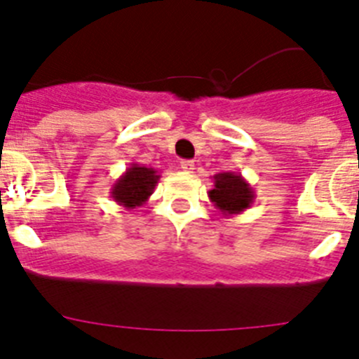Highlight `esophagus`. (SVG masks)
<instances>
[{
    "label": "esophagus",
    "instance_id": "1",
    "mask_svg": "<svg viewBox=\"0 0 359 359\" xmlns=\"http://www.w3.org/2000/svg\"><path fill=\"white\" fill-rule=\"evenodd\" d=\"M180 167H182V170H185V172H192L196 167V163L192 160H182L180 161Z\"/></svg>",
    "mask_w": 359,
    "mask_h": 359
}]
</instances>
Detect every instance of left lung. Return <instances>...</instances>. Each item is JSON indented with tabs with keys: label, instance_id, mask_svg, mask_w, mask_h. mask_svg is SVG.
<instances>
[{
	"label": "left lung",
	"instance_id": "left-lung-1",
	"mask_svg": "<svg viewBox=\"0 0 359 359\" xmlns=\"http://www.w3.org/2000/svg\"><path fill=\"white\" fill-rule=\"evenodd\" d=\"M212 205L223 217L243 214L255 201V190L237 172H219L214 176V189L208 190Z\"/></svg>",
	"mask_w": 359,
	"mask_h": 359
}]
</instances>
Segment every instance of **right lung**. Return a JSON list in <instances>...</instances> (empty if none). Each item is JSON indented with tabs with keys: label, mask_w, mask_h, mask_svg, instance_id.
Returning <instances> with one entry per match:
<instances>
[{
	"label": "right lung",
	"mask_w": 359,
	"mask_h": 359,
	"mask_svg": "<svg viewBox=\"0 0 359 359\" xmlns=\"http://www.w3.org/2000/svg\"><path fill=\"white\" fill-rule=\"evenodd\" d=\"M160 174L152 167L140 163H131L126 172L111 187V198L123 208L144 207L156 187Z\"/></svg>",
	"instance_id": "right-lung-1"
}]
</instances>
